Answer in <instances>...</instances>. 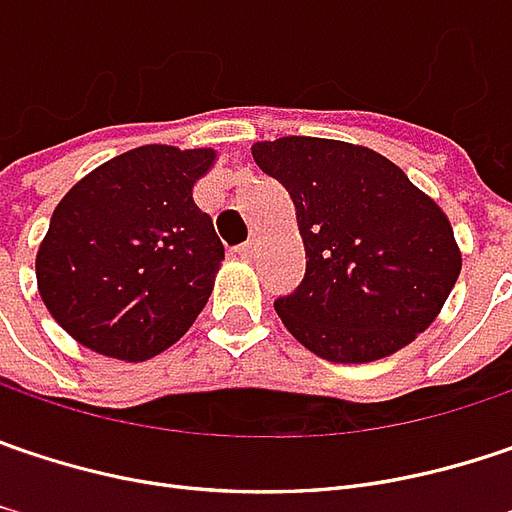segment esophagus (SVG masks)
<instances>
[{
  "label": "esophagus",
  "mask_w": 512,
  "mask_h": 512,
  "mask_svg": "<svg viewBox=\"0 0 512 512\" xmlns=\"http://www.w3.org/2000/svg\"><path fill=\"white\" fill-rule=\"evenodd\" d=\"M237 255H240V257H252V255H257V240H255V237H252L249 243H243V246H237Z\"/></svg>",
  "instance_id": "obj_1"
}]
</instances>
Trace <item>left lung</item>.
I'll list each match as a JSON object with an SVG mask.
<instances>
[{
  "mask_svg": "<svg viewBox=\"0 0 512 512\" xmlns=\"http://www.w3.org/2000/svg\"><path fill=\"white\" fill-rule=\"evenodd\" d=\"M257 167L284 185L307 272L275 301L286 330L330 362H374L414 342L461 275L446 214L368 147L330 138L257 141Z\"/></svg>",
  "mask_w": 512,
  "mask_h": 512,
  "instance_id": "obj_1",
  "label": "left lung"
}]
</instances>
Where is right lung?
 Masks as SVG:
<instances>
[{"label": "right lung", "instance_id": "add662e5", "mask_svg": "<svg viewBox=\"0 0 512 512\" xmlns=\"http://www.w3.org/2000/svg\"><path fill=\"white\" fill-rule=\"evenodd\" d=\"M214 150L147 144L80 179L51 214L37 286L83 347L144 362L202 313L226 255L194 202Z\"/></svg>", "mask_w": 512, "mask_h": 512}]
</instances>
